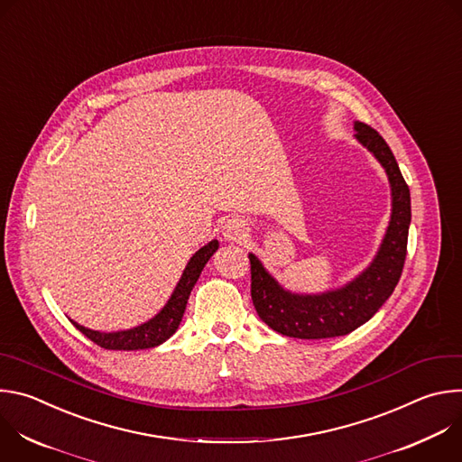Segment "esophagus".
<instances>
[{"instance_id":"34e87169","label":"esophagus","mask_w":462,"mask_h":462,"mask_svg":"<svg viewBox=\"0 0 462 462\" xmlns=\"http://www.w3.org/2000/svg\"><path fill=\"white\" fill-rule=\"evenodd\" d=\"M223 237L226 241H241L246 236V226L239 217H230L223 223Z\"/></svg>"}]
</instances>
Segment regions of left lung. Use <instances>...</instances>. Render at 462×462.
<instances>
[{
	"label": "left lung",
	"mask_w": 462,
	"mask_h": 462,
	"mask_svg": "<svg viewBox=\"0 0 462 462\" xmlns=\"http://www.w3.org/2000/svg\"><path fill=\"white\" fill-rule=\"evenodd\" d=\"M355 129L356 139L380 161L391 182L393 214L385 237L365 273L344 289L319 296H300L283 291L263 269L259 259L248 254L254 307L259 318L283 337L321 340L353 333L385 303L402 276L411 221L410 188L397 159L378 131L364 122H355Z\"/></svg>",
	"instance_id": "8db88e82"
}]
</instances>
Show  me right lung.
Here are the masks:
<instances>
[{
    "label": "right lung",
    "instance_id": "right-lung-1",
    "mask_svg": "<svg viewBox=\"0 0 462 462\" xmlns=\"http://www.w3.org/2000/svg\"><path fill=\"white\" fill-rule=\"evenodd\" d=\"M217 246H219L217 241H210L199 252L193 254V257L188 261V265L182 273V278L177 283L170 301L148 323L139 325L135 328H129V331H118V333H98V331H91V328L79 325L77 321H71V323L91 342H95L97 346L109 349V351H137V349H150V347L161 346L177 331V327H179L184 309H186V303H188V296H189L193 285L197 283V280H199L201 271L207 265V261L214 255Z\"/></svg>",
    "mask_w": 462,
    "mask_h": 462
}]
</instances>
